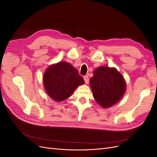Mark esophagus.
<instances>
[{
    "mask_svg": "<svg viewBox=\"0 0 157 157\" xmlns=\"http://www.w3.org/2000/svg\"><path fill=\"white\" fill-rule=\"evenodd\" d=\"M84 81H85V83L88 84V82H89V78H88V76H85V77H84Z\"/></svg>",
    "mask_w": 157,
    "mask_h": 157,
    "instance_id": "34e87169",
    "label": "esophagus"
}]
</instances>
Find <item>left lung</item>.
I'll return each mask as SVG.
<instances>
[{
	"label": "left lung",
	"instance_id": "8db88e82",
	"mask_svg": "<svg viewBox=\"0 0 157 157\" xmlns=\"http://www.w3.org/2000/svg\"><path fill=\"white\" fill-rule=\"evenodd\" d=\"M90 84L96 101L103 107H109L120 100L126 90L121 74L115 68L99 67L94 71Z\"/></svg>",
	"mask_w": 157,
	"mask_h": 157
}]
</instances>
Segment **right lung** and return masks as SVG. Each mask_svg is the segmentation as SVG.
I'll return each instance as SVG.
<instances>
[{"label":"right lung","mask_w":157,"mask_h":157,"mask_svg":"<svg viewBox=\"0 0 157 157\" xmlns=\"http://www.w3.org/2000/svg\"><path fill=\"white\" fill-rule=\"evenodd\" d=\"M43 81L47 94L57 101L68 98L77 86L84 83L78 71L64 61L50 66L44 73Z\"/></svg>","instance_id":"obj_1"}]
</instances>
